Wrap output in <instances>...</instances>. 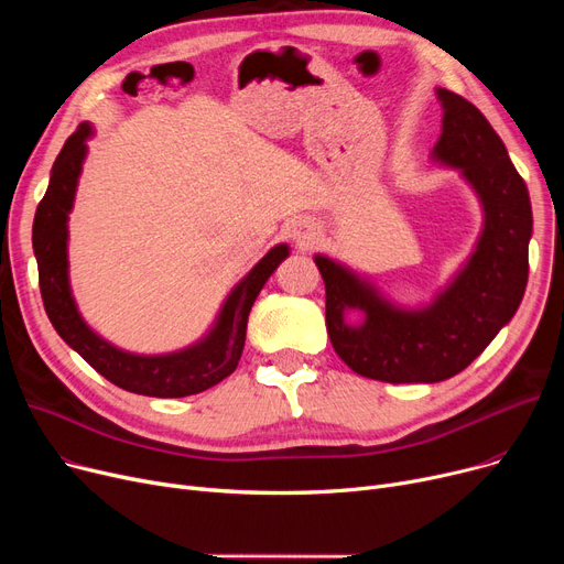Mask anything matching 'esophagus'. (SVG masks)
<instances>
[{"label":"esophagus","mask_w":564,"mask_h":564,"mask_svg":"<svg viewBox=\"0 0 564 564\" xmlns=\"http://www.w3.org/2000/svg\"><path fill=\"white\" fill-rule=\"evenodd\" d=\"M317 232L313 230V226H308L306 221H300V224H294L292 226V240L297 242L300 247H311V245H315V237Z\"/></svg>","instance_id":"obj_1"}]
</instances>
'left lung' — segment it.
I'll return each instance as SVG.
<instances>
[{"instance_id":"obj_1","label":"left lung","mask_w":564,"mask_h":564,"mask_svg":"<svg viewBox=\"0 0 564 564\" xmlns=\"http://www.w3.org/2000/svg\"><path fill=\"white\" fill-rule=\"evenodd\" d=\"M443 107L434 162L457 169L478 194L485 224L476 249L453 281L421 308L389 302L349 267L315 256L327 288V332L338 357L357 375L389 383L451 379L478 359L514 317L528 283L530 196L506 143L466 98L436 88ZM359 310L361 323H347Z\"/></svg>"}]
</instances>
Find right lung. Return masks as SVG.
Segmentation results:
<instances>
[{
    "instance_id": "add662e5",
    "label": "right lung",
    "mask_w": 564,
    "mask_h": 564,
    "mask_svg": "<svg viewBox=\"0 0 564 564\" xmlns=\"http://www.w3.org/2000/svg\"><path fill=\"white\" fill-rule=\"evenodd\" d=\"M91 134V123H82L68 137L52 166L47 192L34 217L32 245L39 262L41 297L52 327L88 366L123 391L148 398H187L213 389L237 368L251 306L267 279L290 256V247L276 245L264 253L230 290L213 329L198 343L155 357L118 349L82 319L68 281V215L86 158V139Z\"/></svg>"
}]
</instances>
